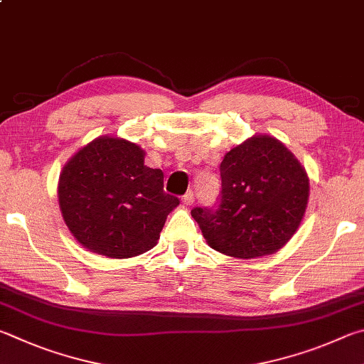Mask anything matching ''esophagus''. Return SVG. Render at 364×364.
Wrapping results in <instances>:
<instances>
[{"label": "esophagus", "instance_id": "obj_1", "mask_svg": "<svg viewBox=\"0 0 364 364\" xmlns=\"http://www.w3.org/2000/svg\"><path fill=\"white\" fill-rule=\"evenodd\" d=\"M193 201H195V193H193V190H188V192L182 196V203H183V205L190 206V205H193Z\"/></svg>", "mask_w": 364, "mask_h": 364}]
</instances>
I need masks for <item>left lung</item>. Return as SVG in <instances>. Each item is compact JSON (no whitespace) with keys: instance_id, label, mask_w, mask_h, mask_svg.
Wrapping results in <instances>:
<instances>
[{"instance_id":"obj_1","label":"left lung","mask_w":364,"mask_h":364,"mask_svg":"<svg viewBox=\"0 0 364 364\" xmlns=\"http://www.w3.org/2000/svg\"><path fill=\"white\" fill-rule=\"evenodd\" d=\"M222 188L213 208H193L213 250L252 259L277 252L296 233L309 201V177L286 146L256 136L220 163Z\"/></svg>"}]
</instances>
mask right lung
Listing matches in <instances>:
<instances>
[{
    "label": "right lung",
    "instance_id": "right-lung-1",
    "mask_svg": "<svg viewBox=\"0 0 364 364\" xmlns=\"http://www.w3.org/2000/svg\"><path fill=\"white\" fill-rule=\"evenodd\" d=\"M181 200L163 190V171L118 137H99L70 159L59 181V205L70 232L89 251L126 259L156 245Z\"/></svg>",
    "mask_w": 364,
    "mask_h": 364
}]
</instances>
